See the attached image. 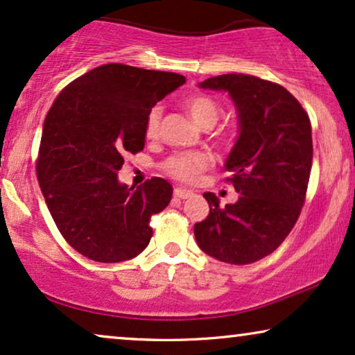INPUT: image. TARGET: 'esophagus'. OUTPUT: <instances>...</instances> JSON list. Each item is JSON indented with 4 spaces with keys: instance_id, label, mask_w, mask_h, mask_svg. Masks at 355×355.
Instances as JSON below:
<instances>
[{
    "instance_id": "1",
    "label": "esophagus",
    "mask_w": 355,
    "mask_h": 355,
    "mask_svg": "<svg viewBox=\"0 0 355 355\" xmlns=\"http://www.w3.org/2000/svg\"><path fill=\"white\" fill-rule=\"evenodd\" d=\"M192 196H194V192L189 191V189H182V187L174 189V197H176V199H189V197Z\"/></svg>"
}]
</instances>
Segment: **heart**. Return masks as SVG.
<instances>
[{"label":"heart","mask_w":355,"mask_h":355,"mask_svg":"<svg viewBox=\"0 0 355 355\" xmlns=\"http://www.w3.org/2000/svg\"><path fill=\"white\" fill-rule=\"evenodd\" d=\"M184 107L192 117V121L202 127H210L217 122L220 109L214 99L205 94H192L184 101ZM161 119V107L155 105L148 110L145 119V135L146 138H155L158 135ZM211 164V156L205 151H189V153H176L163 163L164 173L178 179V181L191 184L199 174Z\"/></svg>","instance_id":"b5f03b06"}]
</instances>
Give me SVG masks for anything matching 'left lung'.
<instances>
[{
  "mask_svg": "<svg viewBox=\"0 0 355 355\" xmlns=\"http://www.w3.org/2000/svg\"><path fill=\"white\" fill-rule=\"evenodd\" d=\"M199 86L227 91L236 107L239 135L225 169L239 197L220 207L205 192L210 211L194 225L197 245L222 262L251 264L277 250L300 215L313 161L310 119L284 86L257 76L230 73Z\"/></svg>",
  "mask_w": 355,
  "mask_h": 355,
  "instance_id": "1",
  "label": "left lung"
}]
</instances>
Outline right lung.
<instances>
[{"label": "right lung", "instance_id": "obj_1", "mask_svg": "<svg viewBox=\"0 0 355 355\" xmlns=\"http://www.w3.org/2000/svg\"><path fill=\"white\" fill-rule=\"evenodd\" d=\"M186 83L178 73L109 63L71 81L44 122L37 179L67 243L87 259L121 262L148 246L151 215L166 209L171 184L119 181L127 153L145 146L148 110Z\"/></svg>", "mask_w": 355, "mask_h": 355}]
</instances>
